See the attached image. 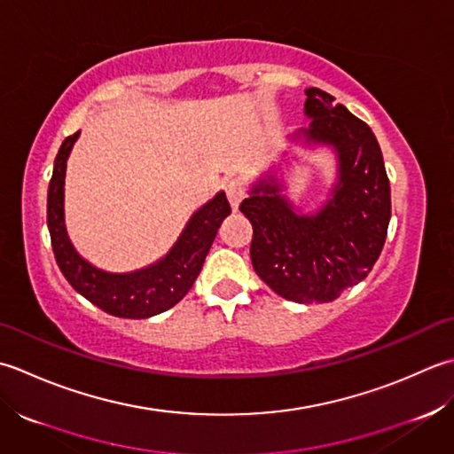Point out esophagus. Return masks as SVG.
I'll list each match as a JSON object with an SVG mask.
<instances>
[{"label":"esophagus","mask_w":454,"mask_h":454,"mask_svg":"<svg viewBox=\"0 0 454 454\" xmlns=\"http://www.w3.org/2000/svg\"><path fill=\"white\" fill-rule=\"evenodd\" d=\"M225 192H227V198H229L231 207H233V209L237 211V209H239V203L243 201V198H245L243 186H240V184H239L237 180H229L227 186H225Z\"/></svg>","instance_id":"obj_1"}]
</instances>
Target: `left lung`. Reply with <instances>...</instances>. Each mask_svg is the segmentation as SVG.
<instances>
[{
	"mask_svg": "<svg viewBox=\"0 0 454 454\" xmlns=\"http://www.w3.org/2000/svg\"><path fill=\"white\" fill-rule=\"evenodd\" d=\"M305 96L309 125L288 141L335 156L327 198L303 211L284 193L274 164L251 184L240 211L253 225L254 272L268 288L298 303H325L364 280L380 256L392 215L390 182L372 129L327 91L308 88Z\"/></svg>",
	"mask_w": 454,
	"mask_h": 454,
	"instance_id": "8db88e82",
	"label": "left lung"
}]
</instances>
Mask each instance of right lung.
I'll list each match as a JSON object with an SVG mask.
<instances>
[{
	"instance_id": "add662e5",
	"label": "right lung",
	"mask_w": 454,
	"mask_h": 454,
	"mask_svg": "<svg viewBox=\"0 0 454 454\" xmlns=\"http://www.w3.org/2000/svg\"><path fill=\"white\" fill-rule=\"evenodd\" d=\"M80 131L64 138L54 159L52 178L46 198V225L54 258L64 278L80 295L109 316L146 319L174 308L196 282L203 261L214 245L217 229L231 214L225 192H217L207 203L193 211L178 240L159 261L133 272H107L88 262L76 248L64 221V180L67 162Z\"/></svg>"
}]
</instances>
